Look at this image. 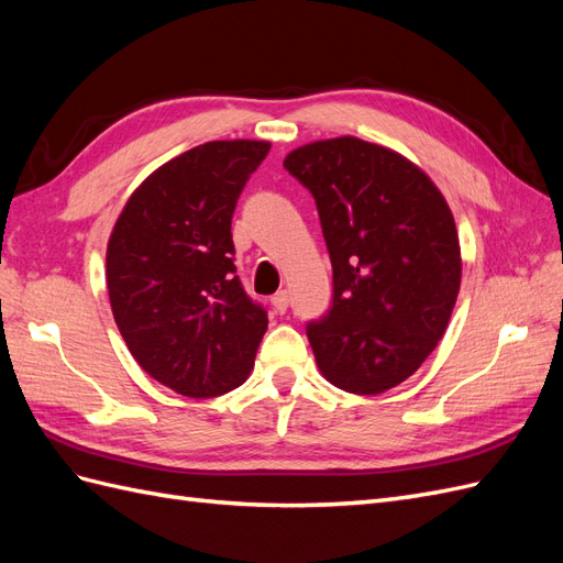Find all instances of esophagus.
I'll list each match as a JSON object with an SVG mask.
<instances>
[{"instance_id": "esophagus-1", "label": "esophagus", "mask_w": 563, "mask_h": 563, "mask_svg": "<svg viewBox=\"0 0 563 563\" xmlns=\"http://www.w3.org/2000/svg\"><path fill=\"white\" fill-rule=\"evenodd\" d=\"M272 305H275V310L282 314L288 310V291H279L272 296Z\"/></svg>"}]
</instances>
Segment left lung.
<instances>
[{
  "mask_svg": "<svg viewBox=\"0 0 563 563\" xmlns=\"http://www.w3.org/2000/svg\"><path fill=\"white\" fill-rule=\"evenodd\" d=\"M317 201L333 305L308 323L321 376L352 395L411 378L444 335L460 291V242L444 195L399 152L354 135L288 152Z\"/></svg>",
  "mask_w": 563,
  "mask_h": 563,
  "instance_id": "8db88e82",
  "label": "left lung"
}]
</instances>
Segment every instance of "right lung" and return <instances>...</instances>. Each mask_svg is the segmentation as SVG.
I'll return each mask as SVG.
<instances>
[{
    "label": "right lung",
    "mask_w": 563,
    "mask_h": 563,
    "mask_svg": "<svg viewBox=\"0 0 563 563\" xmlns=\"http://www.w3.org/2000/svg\"><path fill=\"white\" fill-rule=\"evenodd\" d=\"M267 141H211L152 172L112 228L106 277L133 360L183 397L240 387L267 312L234 275L232 213Z\"/></svg>",
    "instance_id": "right-lung-1"
}]
</instances>
